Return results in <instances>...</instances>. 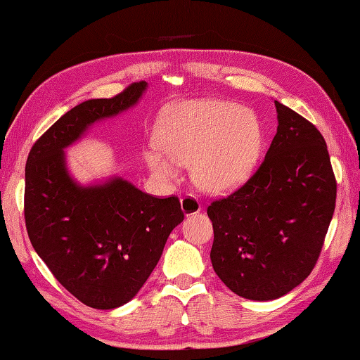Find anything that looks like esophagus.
I'll list each match as a JSON object with an SVG mask.
<instances>
[{
    "label": "esophagus",
    "mask_w": 360,
    "mask_h": 360,
    "mask_svg": "<svg viewBox=\"0 0 360 360\" xmlns=\"http://www.w3.org/2000/svg\"><path fill=\"white\" fill-rule=\"evenodd\" d=\"M181 208L186 216H192L202 211V203L193 195H186V197L181 198Z\"/></svg>",
    "instance_id": "1"
}]
</instances>
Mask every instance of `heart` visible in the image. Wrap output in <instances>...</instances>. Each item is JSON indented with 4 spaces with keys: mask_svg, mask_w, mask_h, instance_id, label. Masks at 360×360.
<instances>
[{
    "mask_svg": "<svg viewBox=\"0 0 360 360\" xmlns=\"http://www.w3.org/2000/svg\"><path fill=\"white\" fill-rule=\"evenodd\" d=\"M155 135L163 154L146 152L150 172L176 181L178 165L193 163L195 182L211 193L241 186L257 167L264 149L257 115L224 100H187L163 109Z\"/></svg>",
    "mask_w": 360,
    "mask_h": 360,
    "instance_id": "1",
    "label": "heart"
}]
</instances>
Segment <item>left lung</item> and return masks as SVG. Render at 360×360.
<instances>
[{
  "label": "left lung",
  "instance_id": "1",
  "mask_svg": "<svg viewBox=\"0 0 360 360\" xmlns=\"http://www.w3.org/2000/svg\"><path fill=\"white\" fill-rule=\"evenodd\" d=\"M275 106L278 130L257 172L208 206L216 275L236 295L259 302L283 297L308 278L337 198L321 131L279 101Z\"/></svg>",
  "mask_w": 360,
  "mask_h": 360
}]
</instances>
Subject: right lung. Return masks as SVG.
<instances>
[{"mask_svg":"<svg viewBox=\"0 0 360 360\" xmlns=\"http://www.w3.org/2000/svg\"><path fill=\"white\" fill-rule=\"evenodd\" d=\"M148 82L112 98L87 100L63 114L28 154L25 224L30 241L63 288L79 302L112 309L148 281L172 230L184 221L178 197L157 198L131 182L109 178L81 186L65 150L95 122L135 106Z\"/></svg>","mask_w":360,"mask_h":360,"instance_id":"right-lung-1","label":"right lung"}]
</instances>
